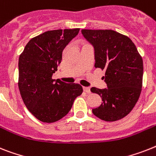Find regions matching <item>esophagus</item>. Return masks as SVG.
I'll return each mask as SVG.
<instances>
[{"instance_id": "34e87169", "label": "esophagus", "mask_w": 156, "mask_h": 156, "mask_svg": "<svg viewBox=\"0 0 156 156\" xmlns=\"http://www.w3.org/2000/svg\"><path fill=\"white\" fill-rule=\"evenodd\" d=\"M83 91L85 92H87V93H90V92H91V91H90V87H83Z\"/></svg>"}]
</instances>
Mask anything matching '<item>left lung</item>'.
Returning a JSON list of instances; mask_svg holds the SVG:
<instances>
[{"instance_id":"left-lung-1","label":"left lung","mask_w":156,"mask_h":156,"mask_svg":"<svg viewBox=\"0 0 156 156\" xmlns=\"http://www.w3.org/2000/svg\"><path fill=\"white\" fill-rule=\"evenodd\" d=\"M81 33L95 50V67L105 70L108 88L92 87L102 103L92 109L104 121H116L128 115L140 98L143 85V59L135 44L115 31L82 29Z\"/></svg>"}]
</instances>
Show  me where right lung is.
<instances>
[{"label": "right lung", "mask_w": 156, "mask_h": 156, "mask_svg": "<svg viewBox=\"0 0 156 156\" xmlns=\"http://www.w3.org/2000/svg\"><path fill=\"white\" fill-rule=\"evenodd\" d=\"M80 29H56L33 37L19 57L18 87L28 110L44 123H54L69 112L83 92L78 83L53 80L64 48Z\"/></svg>", "instance_id": "1"}]
</instances>
